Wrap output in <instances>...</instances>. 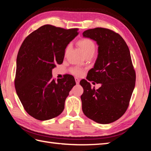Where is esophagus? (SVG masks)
<instances>
[{
  "label": "esophagus",
  "instance_id": "34e87169",
  "mask_svg": "<svg viewBox=\"0 0 151 151\" xmlns=\"http://www.w3.org/2000/svg\"><path fill=\"white\" fill-rule=\"evenodd\" d=\"M75 79V82L76 83V84H78L79 82H80V80L78 78H76V77Z\"/></svg>",
  "mask_w": 151,
  "mask_h": 151
}]
</instances>
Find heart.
Listing matches in <instances>:
<instances>
[{
  "label": "heart",
  "instance_id": "obj_1",
  "mask_svg": "<svg viewBox=\"0 0 151 151\" xmlns=\"http://www.w3.org/2000/svg\"><path fill=\"white\" fill-rule=\"evenodd\" d=\"M78 45L80 47V49H81L84 56L88 55H93L95 52V44L93 41L89 39V38H84V39H82L78 41ZM68 50L69 47H67L65 50V54H67ZM70 70H71V72L76 76H81L83 75V73H84V70L81 69L76 68V67L72 68L70 69Z\"/></svg>",
  "mask_w": 151,
  "mask_h": 151
}]
</instances>
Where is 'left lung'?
Returning <instances> with one entry per match:
<instances>
[{"label":"left lung","instance_id":"obj_1","mask_svg":"<svg viewBox=\"0 0 151 151\" xmlns=\"http://www.w3.org/2000/svg\"><path fill=\"white\" fill-rule=\"evenodd\" d=\"M82 35L98 45L97 58L86 78L101 84L95 89L86 80L80 82L84 89L82 111L98 123H111L125 113L135 87L136 73L130 50L119 34L107 28L89 29Z\"/></svg>","mask_w":151,"mask_h":151}]
</instances>
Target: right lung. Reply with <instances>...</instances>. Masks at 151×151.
I'll list each match as a JSON object with an SVG mask.
<instances>
[{
    "mask_svg": "<svg viewBox=\"0 0 151 151\" xmlns=\"http://www.w3.org/2000/svg\"><path fill=\"white\" fill-rule=\"evenodd\" d=\"M78 30L43 25L28 35L19 49L15 90L24 110L37 120L58 116L76 85L71 75L55 81L52 70L62 63L67 45L78 34Z\"/></svg>",
    "mask_w": 151,
    "mask_h": 151,
    "instance_id": "right-lung-1",
    "label": "right lung"
}]
</instances>
